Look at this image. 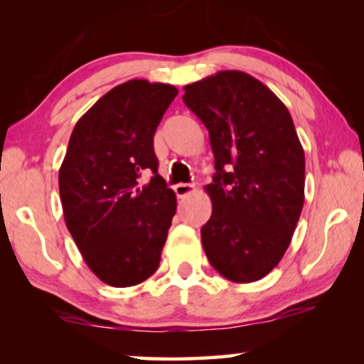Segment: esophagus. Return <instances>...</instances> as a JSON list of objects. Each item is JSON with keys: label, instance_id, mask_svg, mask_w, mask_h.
Segmentation results:
<instances>
[{"label": "esophagus", "instance_id": "esophagus-1", "mask_svg": "<svg viewBox=\"0 0 364 364\" xmlns=\"http://www.w3.org/2000/svg\"><path fill=\"white\" fill-rule=\"evenodd\" d=\"M173 191H176V196L178 198L188 196V193L196 192V186H192V183H177L176 187H173Z\"/></svg>", "mask_w": 364, "mask_h": 364}]
</instances>
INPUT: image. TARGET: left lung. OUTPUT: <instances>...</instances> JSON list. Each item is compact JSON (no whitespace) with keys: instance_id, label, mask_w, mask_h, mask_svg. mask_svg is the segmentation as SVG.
Segmentation results:
<instances>
[{"instance_id":"1","label":"left lung","mask_w":364,"mask_h":364,"mask_svg":"<svg viewBox=\"0 0 364 364\" xmlns=\"http://www.w3.org/2000/svg\"><path fill=\"white\" fill-rule=\"evenodd\" d=\"M183 91L215 157L203 250L227 280L257 282L285 255L305 202V152L295 124L285 104L247 73L220 71Z\"/></svg>"}]
</instances>
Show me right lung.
I'll use <instances>...</instances> for the list:
<instances>
[{
	"label": "right lung",
	"mask_w": 364,
	"mask_h": 364,
	"mask_svg": "<svg viewBox=\"0 0 364 364\" xmlns=\"http://www.w3.org/2000/svg\"><path fill=\"white\" fill-rule=\"evenodd\" d=\"M176 96L171 84L131 79L104 94L69 139L59 168L64 220L84 262L111 287H134L159 268L177 198L157 173L154 134Z\"/></svg>",
	"instance_id": "add662e5"
}]
</instances>
